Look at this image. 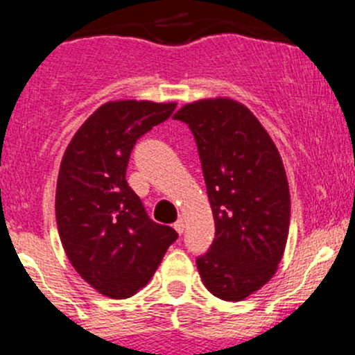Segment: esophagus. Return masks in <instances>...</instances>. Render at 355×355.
<instances>
[{"instance_id":"esophagus-1","label":"esophagus","mask_w":355,"mask_h":355,"mask_svg":"<svg viewBox=\"0 0 355 355\" xmlns=\"http://www.w3.org/2000/svg\"><path fill=\"white\" fill-rule=\"evenodd\" d=\"M173 228H175V230H177L178 232V234H184V230H185V225H184V220H182V218H180V220H177V221H175V225H173Z\"/></svg>"}]
</instances>
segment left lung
<instances>
[{"mask_svg": "<svg viewBox=\"0 0 355 355\" xmlns=\"http://www.w3.org/2000/svg\"><path fill=\"white\" fill-rule=\"evenodd\" d=\"M175 120L189 125L198 144L214 241L198 256L204 285L218 299H245L277 271L287 244L290 194L280 153L244 105L202 99Z\"/></svg>", "mask_w": 355, "mask_h": 355, "instance_id": "8db88e82", "label": "left lung"}]
</instances>
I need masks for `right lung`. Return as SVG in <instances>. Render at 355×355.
<instances>
[{
	"label": "right lung",
	"mask_w": 355,
	"mask_h": 355,
	"mask_svg": "<svg viewBox=\"0 0 355 355\" xmlns=\"http://www.w3.org/2000/svg\"><path fill=\"white\" fill-rule=\"evenodd\" d=\"M175 103L111 101L68 144L56 185V223L71 266L98 292L127 299L149 284L178 239L155 223L128 187L135 142L171 116Z\"/></svg>",
	"instance_id": "right-lung-1"
}]
</instances>
